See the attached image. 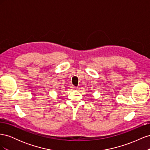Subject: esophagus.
<instances>
[{"label": "esophagus", "instance_id": "34e87169", "mask_svg": "<svg viewBox=\"0 0 150 150\" xmlns=\"http://www.w3.org/2000/svg\"><path fill=\"white\" fill-rule=\"evenodd\" d=\"M71 88H72V89H76V88H77V87H76V86H73V85H72V86H71Z\"/></svg>", "mask_w": 150, "mask_h": 150}]
</instances>
